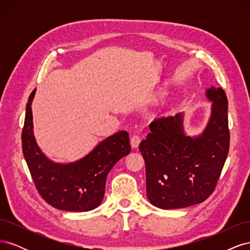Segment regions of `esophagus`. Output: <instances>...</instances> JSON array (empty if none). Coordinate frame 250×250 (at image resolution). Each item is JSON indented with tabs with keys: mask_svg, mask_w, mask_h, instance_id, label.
Wrapping results in <instances>:
<instances>
[{
	"mask_svg": "<svg viewBox=\"0 0 250 250\" xmlns=\"http://www.w3.org/2000/svg\"><path fill=\"white\" fill-rule=\"evenodd\" d=\"M140 142H141V138H140V135H138V134H134V135H132L131 137V139H130V144H131V147L132 148H138L139 147V145H140Z\"/></svg>",
	"mask_w": 250,
	"mask_h": 250,
	"instance_id": "obj_1",
	"label": "esophagus"
}]
</instances>
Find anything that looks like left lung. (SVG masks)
<instances>
[{
  "label": "left lung",
  "instance_id": "left-lung-1",
  "mask_svg": "<svg viewBox=\"0 0 250 250\" xmlns=\"http://www.w3.org/2000/svg\"><path fill=\"white\" fill-rule=\"evenodd\" d=\"M210 119L198 137L184 131L183 113L158 118L140 144L146 166L147 197L163 209L201 203L214 192L229 149V102L221 87L211 86Z\"/></svg>",
  "mask_w": 250,
  "mask_h": 250
}]
</instances>
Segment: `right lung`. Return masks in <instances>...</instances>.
Listing matches in <instances>:
<instances>
[{
	"mask_svg": "<svg viewBox=\"0 0 250 250\" xmlns=\"http://www.w3.org/2000/svg\"><path fill=\"white\" fill-rule=\"evenodd\" d=\"M34 95L35 89L26 106L21 146L36 190L58 209L87 211L96 208L103 200L109 171L130 153L129 134L123 130L110 135L77 162L64 165L52 162L37 146L33 134L31 104Z\"/></svg>",
	"mask_w": 250,
	"mask_h": 250,
	"instance_id": "add662e5",
	"label": "right lung"
}]
</instances>
